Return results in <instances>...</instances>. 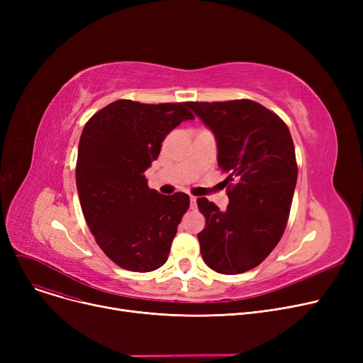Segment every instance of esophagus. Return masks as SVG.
Masks as SVG:
<instances>
[{"mask_svg":"<svg viewBox=\"0 0 363 363\" xmlns=\"http://www.w3.org/2000/svg\"><path fill=\"white\" fill-rule=\"evenodd\" d=\"M189 204H191V208H194L197 206V197H194V196L189 197Z\"/></svg>","mask_w":363,"mask_h":363,"instance_id":"esophagus-1","label":"esophagus"}]
</instances>
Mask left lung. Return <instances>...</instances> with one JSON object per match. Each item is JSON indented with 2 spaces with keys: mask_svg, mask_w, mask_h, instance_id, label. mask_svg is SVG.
Segmentation results:
<instances>
[{
  "mask_svg": "<svg viewBox=\"0 0 363 363\" xmlns=\"http://www.w3.org/2000/svg\"><path fill=\"white\" fill-rule=\"evenodd\" d=\"M186 106L211 128L218 141V164L228 174L226 211L197 199L206 218L197 235L203 260L223 275L259 266L287 226L297 162L289 126L252 100L189 101Z\"/></svg>",
  "mask_w": 363,
  "mask_h": 363,
  "instance_id": "1",
  "label": "left lung"
}]
</instances>
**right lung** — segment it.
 Listing matches in <instances>:
<instances>
[{
  "label": "right lung",
  "instance_id": "1",
  "mask_svg": "<svg viewBox=\"0 0 363 363\" xmlns=\"http://www.w3.org/2000/svg\"><path fill=\"white\" fill-rule=\"evenodd\" d=\"M191 119L186 103L118 100L84 126L76 160L82 213L104 255L126 271H156L169 257L189 197L159 194L144 172L167 133Z\"/></svg>",
  "mask_w": 363,
  "mask_h": 363
}]
</instances>
